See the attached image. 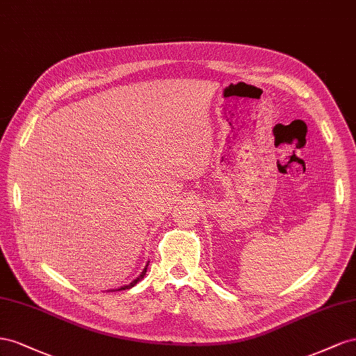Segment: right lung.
I'll list each match as a JSON object with an SVG mask.
<instances>
[{
    "label": "right lung",
    "instance_id": "1",
    "mask_svg": "<svg viewBox=\"0 0 356 356\" xmlns=\"http://www.w3.org/2000/svg\"><path fill=\"white\" fill-rule=\"evenodd\" d=\"M147 267H149V261H147V264H146V267L143 268V271L140 273V276H137L133 282L131 283H128V285H124V286H120V288H118V289H108L107 292H115V291H125V289H131L133 286H136L137 283L141 280V279H145V276H146V271H147Z\"/></svg>",
    "mask_w": 356,
    "mask_h": 356
}]
</instances>
